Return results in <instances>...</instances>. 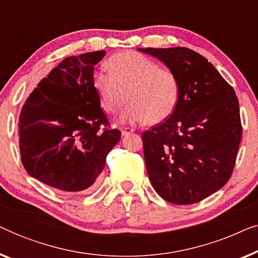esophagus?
<instances>
[{"label":"esophagus","instance_id":"34e87169","mask_svg":"<svg viewBox=\"0 0 258 258\" xmlns=\"http://www.w3.org/2000/svg\"><path fill=\"white\" fill-rule=\"evenodd\" d=\"M121 133H122V136H128L129 134H133L134 133V129L126 128V126H122Z\"/></svg>","mask_w":258,"mask_h":258}]
</instances>
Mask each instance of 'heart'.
<instances>
[{"mask_svg": "<svg viewBox=\"0 0 258 258\" xmlns=\"http://www.w3.org/2000/svg\"><path fill=\"white\" fill-rule=\"evenodd\" d=\"M109 74L96 72L93 87L102 109L115 114L124 100L119 115L122 123L157 124L167 119L177 107L179 82L172 70L135 51H123L105 61Z\"/></svg>", "mask_w": 258, "mask_h": 258, "instance_id": "1", "label": "heart"}]
</instances>
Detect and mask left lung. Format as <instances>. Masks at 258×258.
<instances>
[{"mask_svg":"<svg viewBox=\"0 0 258 258\" xmlns=\"http://www.w3.org/2000/svg\"><path fill=\"white\" fill-rule=\"evenodd\" d=\"M177 76V107L143 133L147 172L162 199L192 204L216 192L234 170L242 137L235 91L206 57L191 49L139 48Z\"/></svg>","mask_w":258,"mask_h":258,"instance_id":"1","label":"left lung"}]
</instances>
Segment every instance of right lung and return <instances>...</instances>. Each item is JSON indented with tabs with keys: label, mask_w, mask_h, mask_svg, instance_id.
Wrapping results in <instances>:
<instances>
[{
	"label": "right lung",
	"mask_w": 258,
	"mask_h": 258,
	"mask_svg": "<svg viewBox=\"0 0 258 258\" xmlns=\"http://www.w3.org/2000/svg\"><path fill=\"white\" fill-rule=\"evenodd\" d=\"M105 51L70 56L27 98L19 118L20 153L31 177L62 191L93 188L107 155L121 139L104 129L107 116L93 87L94 67Z\"/></svg>",
	"instance_id": "obj_1"
}]
</instances>
